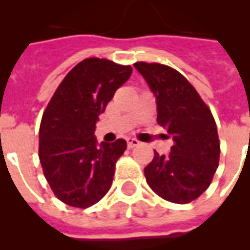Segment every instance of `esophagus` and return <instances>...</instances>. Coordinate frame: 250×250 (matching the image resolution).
<instances>
[{
	"instance_id": "34e87169",
	"label": "esophagus",
	"mask_w": 250,
	"mask_h": 250,
	"mask_svg": "<svg viewBox=\"0 0 250 250\" xmlns=\"http://www.w3.org/2000/svg\"><path fill=\"white\" fill-rule=\"evenodd\" d=\"M139 144H140V141L136 140V139H127V146H128L129 149L135 148V146H137Z\"/></svg>"
}]
</instances>
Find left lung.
Returning <instances> with one entry per match:
<instances>
[{
	"label": "left lung",
	"instance_id": "1",
	"mask_svg": "<svg viewBox=\"0 0 250 250\" xmlns=\"http://www.w3.org/2000/svg\"><path fill=\"white\" fill-rule=\"evenodd\" d=\"M133 66L156 96L158 125L174 141L167 156L154 150L144 168L146 183L166 201L188 204L209 188L219 165L221 143L213 114L175 68L146 62Z\"/></svg>",
	"mask_w": 250,
	"mask_h": 250
}]
</instances>
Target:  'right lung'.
<instances>
[{"mask_svg": "<svg viewBox=\"0 0 250 250\" xmlns=\"http://www.w3.org/2000/svg\"><path fill=\"white\" fill-rule=\"evenodd\" d=\"M132 67L105 58H86L61 82L50 98L39 131V158L56 197L86 209L111 187L115 164L127 143L97 145L96 122Z\"/></svg>", "mask_w": 250, "mask_h": 250, "instance_id": "right-lung-1", "label": "right lung"}]
</instances>
